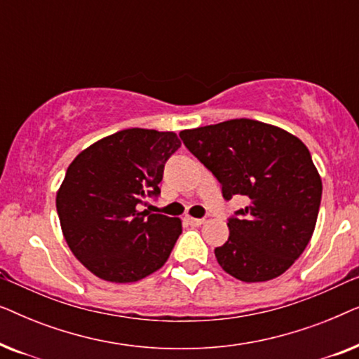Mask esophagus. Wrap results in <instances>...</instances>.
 I'll use <instances>...</instances> for the list:
<instances>
[{
	"instance_id": "1",
	"label": "esophagus",
	"mask_w": 359,
	"mask_h": 359,
	"mask_svg": "<svg viewBox=\"0 0 359 359\" xmlns=\"http://www.w3.org/2000/svg\"><path fill=\"white\" fill-rule=\"evenodd\" d=\"M186 222L189 225H194V227H199V225L204 224V219H196V217H186Z\"/></svg>"
}]
</instances>
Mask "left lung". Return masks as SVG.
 Masks as SVG:
<instances>
[{
  "label": "left lung",
  "instance_id": "left-lung-1",
  "mask_svg": "<svg viewBox=\"0 0 359 359\" xmlns=\"http://www.w3.org/2000/svg\"><path fill=\"white\" fill-rule=\"evenodd\" d=\"M222 184L225 199L248 198L229 219V240L214 250L220 268L243 283L289 269L311 242L322 180L309 149L291 132L253 119H230L180 132Z\"/></svg>",
  "mask_w": 359,
  "mask_h": 359
}]
</instances>
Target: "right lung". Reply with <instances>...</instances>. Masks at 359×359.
I'll return each mask as SVG.
<instances>
[{
  "instance_id": "add662e5",
  "label": "right lung",
  "mask_w": 359,
  "mask_h": 359,
  "mask_svg": "<svg viewBox=\"0 0 359 359\" xmlns=\"http://www.w3.org/2000/svg\"><path fill=\"white\" fill-rule=\"evenodd\" d=\"M175 132L124 129L76 155L57 191V212L72 253L95 276L134 283L163 266L181 219L139 210L160 194Z\"/></svg>"
}]
</instances>
